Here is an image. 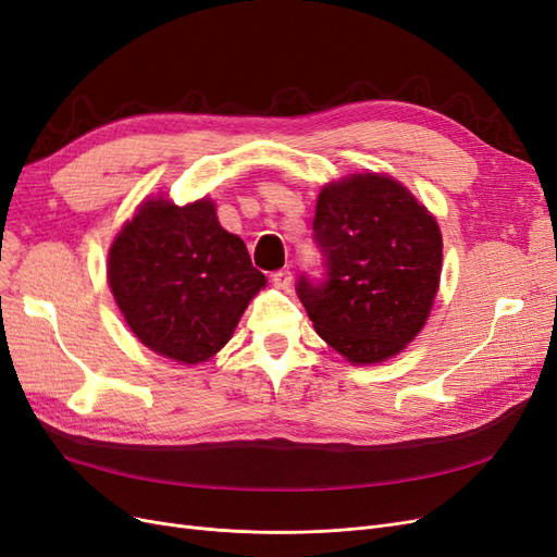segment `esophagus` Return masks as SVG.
<instances>
[{
    "instance_id": "34e87169",
    "label": "esophagus",
    "mask_w": 557,
    "mask_h": 557,
    "mask_svg": "<svg viewBox=\"0 0 557 557\" xmlns=\"http://www.w3.org/2000/svg\"><path fill=\"white\" fill-rule=\"evenodd\" d=\"M272 283L276 285L278 290H288L293 285V274L288 272V269H278V272L272 274Z\"/></svg>"
}]
</instances>
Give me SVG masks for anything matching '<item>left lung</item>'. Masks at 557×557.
<instances>
[{
  "mask_svg": "<svg viewBox=\"0 0 557 557\" xmlns=\"http://www.w3.org/2000/svg\"><path fill=\"white\" fill-rule=\"evenodd\" d=\"M323 278L297 281L315 332L356 364L397 356L423 330L442 276L434 215L391 176L352 174L318 195Z\"/></svg>",
  "mask_w": 557,
  "mask_h": 557,
  "instance_id": "obj_1",
  "label": "left lung"
}]
</instances>
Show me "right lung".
<instances>
[{
	"label": "right lung",
	"instance_id": "add662e5",
	"mask_svg": "<svg viewBox=\"0 0 557 557\" xmlns=\"http://www.w3.org/2000/svg\"><path fill=\"white\" fill-rule=\"evenodd\" d=\"M264 283L207 197L144 201L109 250V285L129 330L183 364L215 356Z\"/></svg>",
	"mask_w": 557,
	"mask_h": 557
}]
</instances>
